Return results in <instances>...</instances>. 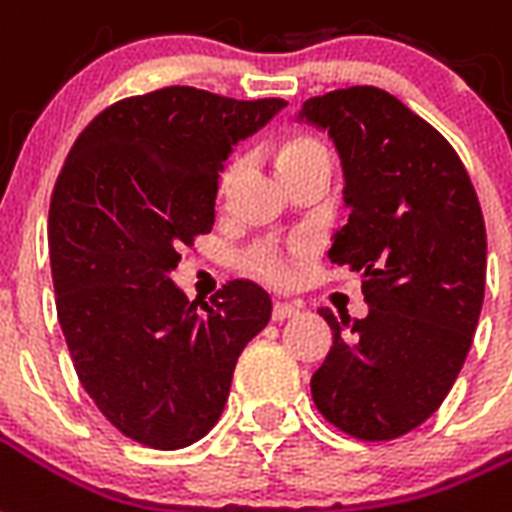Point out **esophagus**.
<instances>
[{"label":"esophagus","instance_id":"esophagus-1","mask_svg":"<svg viewBox=\"0 0 512 512\" xmlns=\"http://www.w3.org/2000/svg\"><path fill=\"white\" fill-rule=\"evenodd\" d=\"M299 315V304H288V301H275L272 304V320L275 323H283V320Z\"/></svg>","mask_w":512,"mask_h":512}]
</instances>
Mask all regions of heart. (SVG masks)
Wrapping results in <instances>:
<instances>
[{
  "label": "heart",
  "instance_id": "heart-1",
  "mask_svg": "<svg viewBox=\"0 0 512 512\" xmlns=\"http://www.w3.org/2000/svg\"><path fill=\"white\" fill-rule=\"evenodd\" d=\"M320 157H328V149L320 144L318 138L310 136H296L288 138L280 144L277 149V162H280V170H283V176H291L293 170L304 168V165H310V162L320 160ZM237 160H229L221 170L219 184L221 189H227L232 184V178L237 173ZM245 269L251 272V275L261 277V280H269V283H285L288 280V261L280 251H277L275 245H253L251 251L245 253Z\"/></svg>",
  "mask_w": 512,
  "mask_h": 512
}]
</instances>
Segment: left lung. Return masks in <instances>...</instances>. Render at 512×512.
Returning a JSON list of instances; mask_svg holds the SVG:
<instances>
[{
    "mask_svg": "<svg viewBox=\"0 0 512 512\" xmlns=\"http://www.w3.org/2000/svg\"><path fill=\"white\" fill-rule=\"evenodd\" d=\"M344 168L350 221L328 259L360 272L368 315L339 320L312 400L360 441H392L438 411L473 344L486 285V227L454 146L398 98L355 85L304 101ZM348 334H341V326Z\"/></svg>",
    "mask_w": 512,
    "mask_h": 512,
    "instance_id": "8db88e82",
    "label": "left lung"
}]
</instances>
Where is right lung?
Instances as JSON below:
<instances>
[{
	"label": "right lung",
	"instance_id": "add662e5",
	"mask_svg": "<svg viewBox=\"0 0 512 512\" xmlns=\"http://www.w3.org/2000/svg\"><path fill=\"white\" fill-rule=\"evenodd\" d=\"M283 106L184 85L130 95L58 173L47 245L71 363L98 411L149 449H184L219 422L240 352L269 323L251 280L197 310L170 272L213 229L221 162Z\"/></svg>",
	"mask_w": 512,
	"mask_h": 512
}]
</instances>
